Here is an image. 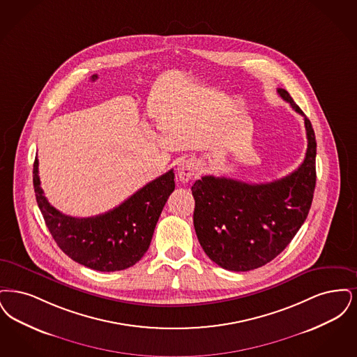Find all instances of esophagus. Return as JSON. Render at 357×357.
Returning <instances> with one entry per match:
<instances>
[{
	"instance_id": "1",
	"label": "esophagus",
	"mask_w": 357,
	"mask_h": 357,
	"mask_svg": "<svg viewBox=\"0 0 357 357\" xmlns=\"http://www.w3.org/2000/svg\"><path fill=\"white\" fill-rule=\"evenodd\" d=\"M196 169H197V164L193 160H186V161L180 162L177 167V176L180 178V181L188 183L193 177Z\"/></svg>"
}]
</instances>
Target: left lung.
Listing matches in <instances>:
<instances>
[{"label": "left lung", "mask_w": 357, "mask_h": 357, "mask_svg": "<svg viewBox=\"0 0 357 357\" xmlns=\"http://www.w3.org/2000/svg\"><path fill=\"white\" fill-rule=\"evenodd\" d=\"M282 100L304 117L308 148L291 174L266 184L204 176L192 186L193 224L206 256L224 269L247 272L287 248L308 216L316 185V139L307 116L285 89Z\"/></svg>", "instance_id": "1"}]
</instances>
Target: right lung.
<instances>
[{"mask_svg":"<svg viewBox=\"0 0 357 357\" xmlns=\"http://www.w3.org/2000/svg\"><path fill=\"white\" fill-rule=\"evenodd\" d=\"M38 160L33 185L47 229L65 255L100 272L123 271L141 260L149 248L161 211L174 190L173 169L142 186L128 200L93 218H72L52 206L40 186Z\"/></svg>","mask_w":357,"mask_h":357,"instance_id":"add662e5","label":"right lung"}]
</instances>
